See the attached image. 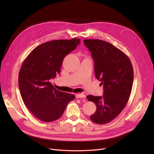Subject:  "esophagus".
<instances>
[{"label": "esophagus", "mask_w": 154, "mask_h": 154, "mask_svg": "<svg viewBox=\"0 0 154 154\" xmlns=\"http://www.w3.org/2000/svg\"><path fill=\"white\" fill-rule=\"evenodd\" d=\"M76 97L77 98H85V94H83V93H81V94H77L76 95Z\"/></svg>", "instance_id": "34e87169"}]
</instances>
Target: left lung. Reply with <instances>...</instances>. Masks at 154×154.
<instances>
[{"mask_svg":"<svg viewBox=\"0 0 154 154\" xmlns=\"http://www.w3.org/2000/svg\"><path fill=\"white\" fill-rule=\"evenodd\" d=\"M83 42L91 51L96 78L104 89L103 96H87L96 105L91 119L97 124H105L117 117L129 100L134 81L132 65L127 55L107 42L86 39Z\"/></svg>","mask_w":154,"mask_h":154,"instance_id":"left-lung-1","label":"left lung"}]
</instances>
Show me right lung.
Listing matches in <instances>:
<instances>
[{"mask_svg":"<svg viewBox=\"0 0 154 154\" xmlns=\"http://www.w3.org/2000/svg\"><path fill=\"white\" fill-rule=\"evenodd\" d=\"M80 42L76 38L47 42L32 50L22 65L18 74L22 98L31 112L42 122L59 119L75 98L72 94L56 89L49 80L60 72L64 58Z\"/></svg>","mask_w":154,"mask_h":154,"instance_id":"add662e5","label":"right lung"}]
</instances>
